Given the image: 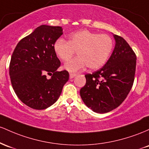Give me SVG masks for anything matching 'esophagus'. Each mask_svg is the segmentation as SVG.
Returning <instances> with one entry per match:
<instances>
[{
  "label": "esophagus",
  "instance_id": "1",
  "mask_svg": "<svg viewBox=\"0 0 149 149\" xmlns=\"http://www.w3.org/2000/svg\"><path fill=\"white\" fill-rule=\"evenodd\" d=\"M76 74H74V73H70V79H73L74 77H76Z\"/></svg>",
  "mask_w": 149,
  "mask_h": 149
}]
</instances>
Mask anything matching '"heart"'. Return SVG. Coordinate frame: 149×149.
Masks as SVG:
<instances>
[{
    "mask_svg": "<svg viewBox=\"0 0 149 149\" xmlns=\"http://www.w3.org/2000/svg\"><path fill=\"white\" fill-rule=\"evenodd\" d=\"M113 47V41L109 35L80 30L70 34L68 41L63 38L56 40L53 50L63 62L68 61L77 51L79 56L70 60L64 66L68 71L76 72L86 66L90 70L101 68L108 61Z\"/></svg>",
    "mask_w": 149,
    "mask_h": 149,
    "instance_id": "1",
    "label": "heart"
}]
</instances>
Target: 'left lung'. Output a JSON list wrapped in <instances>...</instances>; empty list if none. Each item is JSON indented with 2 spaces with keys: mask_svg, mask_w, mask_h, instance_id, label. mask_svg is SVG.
Here are the masks:
<instances>
[{
  "mask_svg": "<svg viewBox=\"0 0 149 149\" xmlns=\"http://www.w3.org/2000/svg\"><path fill=\"white\" fill-rule=\"evenodd\" d=\"M115 46L105 65L86 74V84L80 90L84 103L95 113L113 111L125 101L134 80L136 56L127 42L113 35Z\"/></svg>",
  "mask_w": 149,
  "mask_h": 149,
  "instance_id": "left-lung-1",
  "label": "left lung"
}]
</instances>
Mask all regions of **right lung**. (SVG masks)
I'll return each instance as SVG.
<instances>
[{
    "mask_svg": "<svg viewBox=\"0 0 149 149\" xmlns=\"http://www.w3.org/2000/svg\"><path fill=\"white\" fill-rule=\"evenodd\" d=\"M63 34L61 26L41 25L19 41L12 55V86L20 101L33 109L52 106L69 79L68 71H57L61 61L53 50L54 43ZM46 74L52 76L50 79Z\"/></svg>",
    "mask_w": 149,
    "mask_h": 149,
    "instance_id": "1",
    "label": "right lung"
}]
</instances>
